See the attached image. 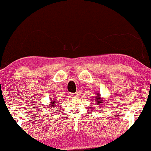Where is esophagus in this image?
I'll list each match as a JSON object with an SVG mask.
<instances>
[{
    "label": "esophagus",
    "instance_id": "esophagus-1",
    "mask_svg": "<svg viewBox=\"0 0 151 151\" xmlns=\"http://www.w3.org/2000/svg\"><path fill=\"white\" fill-rule=\"evenodd\" d=\"M78 96V93H71V96H72V97L76 98V97H77Z\"/></svg>",
    "mask_w": 151,
    "mask_h": 151
}]
</instances>
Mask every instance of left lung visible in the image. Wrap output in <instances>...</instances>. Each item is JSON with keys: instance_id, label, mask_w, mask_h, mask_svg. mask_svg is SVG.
<instances>
[{"instance_id": "left-lung-1", "label": "left lung", "mask_w": 151, "mask_h": 151, "mask_svg": "<svg viewBox=\"0 0 151 151\" xmlns=\"http://www.w3.org/2000/svg\"><path fill=\"white\" fill-rule=\"evenodd\" d=\"M95 99H96V104L97 105H101V103H104L103 101V99L101 98V95L99 94V93H96V96H95Z\"/></svg>"}]
</instances>
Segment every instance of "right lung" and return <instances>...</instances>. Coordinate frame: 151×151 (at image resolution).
<instances>
[{
	"mask_svg": "<svg viewBox=\"0 0 151 151\" xmlns=\"http://www.w3.org/2000/svg\"><path fill=\"white\" fill-rule=\"evenodd\" d=\"M57 104H58V103H56L55 100H52V99H51V101H50V104L48 105H49L50 110H51V108H53L54 107H55L56 105H57Z\"/></svg>",
	"mask_w": 151,
	"mask_h": 151,
	"instance_id": "add662e5",
	"label": "right lung"
}]
</instances>
